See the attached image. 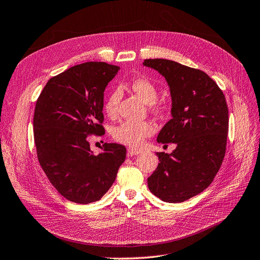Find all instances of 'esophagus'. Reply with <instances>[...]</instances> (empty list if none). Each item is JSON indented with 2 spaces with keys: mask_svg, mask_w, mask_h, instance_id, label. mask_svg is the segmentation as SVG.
Segmentation results:
<instances>
[{
  "mask_svg": "<svg viewBox=\"0 0 260 260\" xmlns=\"http://www.w3.org/2000/svg\"><path fill=\"white\" fill-rule=\"evenodd\" d=\"M142 151L139 149H136V148H128L127 149V155L128 156H133V155H137V154H140Z\"/></svg>",
  "mask_w": 260,
  "mask_h": 260,
  "instance_id": "esophagus-1",
  "label": "esophagus"
}]
</instances>
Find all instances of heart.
I'll return each instance as SVG.
<instances>
[{
    "label": "heart",
    "mask_w": 260,
    "mask_h": 260,
    "mask_svg": "<svg viewBox=\"0 0 260 260\" xmlns=\"http://www.w3.org/2000/svg\"><path fill=\"white\" fill-rule=\"evenodd\" d=\"M129 88L135 93L142 102L147 105L155 104L157 99V89L152 82L147 79L138 78L129 83ZM121 99L119 89H112L105 98L104 111L113 118L118 111V106ZM155 132V126L148 121H125L118 125L113 131V137L116 141L131 147H139L146 138L150 137Z\"/></svg>",
    "instance_id": "b5f03b06"
}]
</instances>
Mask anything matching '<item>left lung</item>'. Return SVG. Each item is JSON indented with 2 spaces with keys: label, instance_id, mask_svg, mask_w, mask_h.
I'll list each match as a JSON object with an SVG mask.
<instances>
[{
  "label": "left lung",
  "instance_id": "obj_1",
  "mask_svg": "<svg viewBox=\"0 0 260 260\" xmlns=\"http://www.w3.org/2000/svg\"><path fill=\"white\" fill-rule=\"evenodd\" d=\"M142 64L164 77L171 91L172 119L156 140L176 144L172 153H156L160 162L148 187L164 202H183L204 191L220 169L229 126L227 103L203 71L162 58Z\"/></svg>",
  "mask_w": 260,
  "mask_h": 260
}]
</instances>
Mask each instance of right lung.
<instances>
[{
	"label": "right lung",
	"instance_id": "obj_1",
	"mask_svg": "<svg viewBox=\"0 0 260 260\" xmlns=\"http://www.w3.org/2000/svg\"><path fill=\"white\" fill-rule=\"evenodd\" d=\"M120 70L106 62L73 66L49 79L33 116L38 158L47 178L71 202L88 204L110 189L126 148L106 144L94 154L87 137L103 134L104 91Z\"/></svg>",
	"mask_w": 260,
	"mask_h": 260
}]
</instances>
